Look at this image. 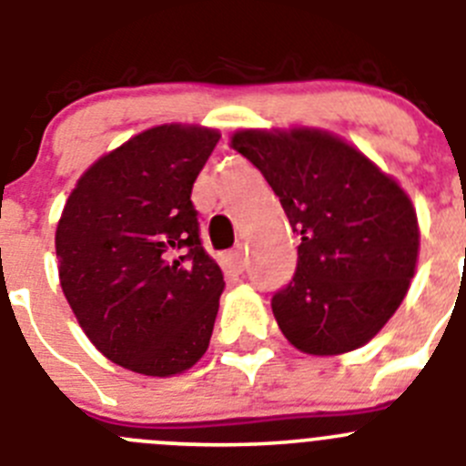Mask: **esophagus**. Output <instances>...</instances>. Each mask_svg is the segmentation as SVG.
<instances>
[{"instance_id":"1","label":"esophagus","mask_w":466,"mask_h":466,"mask_svg":"<svg viewBox=\"0 0 466 466\" xmlns=\"http://www.w3.org/2000/svg\"><path fill=\"white\" fill-rule=\"evenodd\" d=\"M232 258L237 259V264H238V268H246V264H248V253H246V248L243 246H237L232 250Z\"/></svg>"}]
</instances>
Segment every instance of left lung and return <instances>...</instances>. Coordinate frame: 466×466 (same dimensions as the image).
Listing matches in <instances>:
<instances>
[{
  "label": "left lung",
  "mask_w": 466,
  "mask_h": 466,
  "mask_svg": "<svg viewBox=\"0 0 466 466\" xmlns=\"http://www.w3.org/2000/svg\"><path fill=\"white\" fill-rule=\"evenodd\" d=\"M229 142L264 174L301 237L297 273L271 301L282 336L312 356L370 342L407 297L419 262L410 195L329 130L241 128Z\"/></svg>",
  "instance_id": "obj_1"
}]
</instances>
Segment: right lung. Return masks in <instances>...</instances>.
Returning <instances> with one entry per match:
<instances>
[{
	"label": "right lung",
	"mask_w": 466,
	"mask_h": 466,
	"mask_svg": "<svg viewBox=\"0 0 466 466\" xmlns=\"http://www.w3.org/2000/svg\"><path fill=\"white\" fill-rule=\"evenodd\" d=\"M216 128L163 124L96 160L68 195L55 248L64 297L91 345L147 377L207 351L225 289L190 202Z\"/></svg>",
	"instance_id": "right-lung-1"
}]
</instances>
